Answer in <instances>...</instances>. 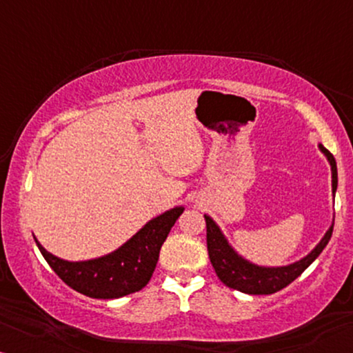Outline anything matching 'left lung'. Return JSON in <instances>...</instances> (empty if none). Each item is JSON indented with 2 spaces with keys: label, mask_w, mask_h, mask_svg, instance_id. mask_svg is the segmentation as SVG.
<instances>
[{
  "label": "left lung",
  "mask_w": 353,
  "mask_h": 353,
  "mask_svg": "<svg viewBox=\"0 0 353 353\" xmlns=\"http://www.w3.org/2000/svg\"><path fill=\"white\" fill-rule=\"evenodd\" d=\"M318 148H320L323 156L327 159L331 165V186L332 197H334L337 190L336 159L321 143H318ZM204 216L207 225V250H209L212 267L215 268L216 276L228 288L244 294H254V296L281 291L283 288L291 284L297 276H301L315 262L318 255L326 248V244L330 243L332 236V226H334V220H332L331 226L326 230L320 243L305 257L289 265H281V267H265V265L250 262V260L244 259L243 255L236 252V249L230 244V241L226 239V236L220 230V226L215 223V220L210 215Z\"/></svg>",
  "instance_id": "1"
}]
</instances>
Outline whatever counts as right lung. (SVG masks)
I'll return each instance as SVG.
<instances>
[{
	"label": "right lung",
	"mask_w": 353,
	"mask_h": 353,
	"mask_svg": "<svg viewBox=\"0 0 353 353\" xmlns=\"http://www.w3.org/2000/svg\"><path fill=\"white\" fill-rule=\"evenodd\" d=\"M185 207L176 205L154 216L127 243L101 257L70 262L35 243L50 267L67 286L91 299H119L141 291L156 270L159 252Z\"/></svg>",
	"instance_id": "1"
}]
</instances>
